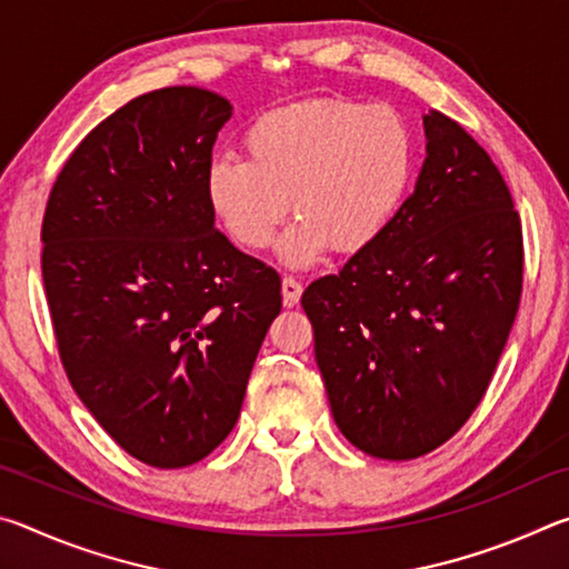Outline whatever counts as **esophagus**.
Here are the masks:
<instances>
[{
	"instance_id": "obj_1",
	"label": "esophagus",
	"mask_w": 569,
	"mask_h": 569,
	"mask_svg": "<svg viewBox=\"0 0 569 569\" xmlns=\"http://www.w3.org/2000/svg\"><path fill=\"white\" fill-rule=\"evenodd\" d=\"M281 288H283V303L291 308V306H296L298 303V298H301V293H303V286L296 281V278H291V276H286L283 278V283H281Z\"/></svg>"
}]
</instances>
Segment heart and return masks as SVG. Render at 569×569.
Instances as JSON below:
<instances>
[{"instance_id": "1", "label": "heart", "mask_w": 569, "mask_h": 569, "mask_svg": "<svg viewBox=\"0 0 569 569\" xmlns=\"http://www.w3.org/2000/svg\"><path fill=\"white\" fill-rule=\"evenodd\" d=\"M246 160L208 168V200L226 233L246 250L281 240L283 263L311 266L336 246L361 253L387 233L417 170V140L389 104L306 100L271 110L243 134Z\"/></svg>"}]
</instances>
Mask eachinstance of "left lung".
Wrapping results in <instances>:
<instances>
[{"label": "left lung", "mask_w": 569, "mask_h": 569, "mask_svg": "<svg viewBox=\"0 0 569 569\" xmlns=\"http://www.w3.org/2000/svg\"><path fill=\"white\" fill-rule=\"evenodd\" d=\"M417 188L377 243L303 291L341 435L417 459L465 427L495 377L522 296V220L487 150L423 114Z\"/></svg>", "instance_id": "obj_1"}]
</instances>
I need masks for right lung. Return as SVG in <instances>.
<instances>
[{"mask_svg": "<svg viewBox=\"0 0 569 569\" xmlns=\"http://www.w3.org/2000/svg\"><path fill=\"white\" fill-rule=\"evenodd\" d=\"M230 102L162 88L88 132L42 220V278L77 397L130 457H208L243 407L281 278L216 228L206 180Z\"/></svg>", "mask_w": 569, "mask_h": 569, "instance_id": "1", "label": "right lung"}]
</instances>
